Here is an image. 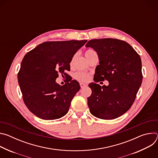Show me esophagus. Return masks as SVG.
I'll list each match as a JSON object with an SVG mask.
<instances>
[{
  "label": "esophagus",
  "mask_w": 158,
  "mask_h": 158,
  "mask_svg": "<svg viewBox=\"0 0 158 158\" xmlns=\"http://www.w3.org/2000/svg\"><path fill=\"white\" fill-rule=\"evenodd\" d=\"M80 86H81V88H84V87H86L87 85H86L85 84L83 83V82H81V83H80Z\"/></svg>",
  "instance_id": "1"
}]
</instances>
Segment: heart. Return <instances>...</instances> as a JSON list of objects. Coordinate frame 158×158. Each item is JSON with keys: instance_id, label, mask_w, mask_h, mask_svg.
Wrapping results in <instances>:
<instances>
[{"instance_id": "obj_1", "label": "heart", "mask_w": 158, "mask_h": 158, "mask_svg": "<svg viewBox=\"0 0 158 158\" xmlns=\"http://www.w3.org/2000/svg\"><path fill=\"white\" fill-rule=\"evenodd\" d=\"M94 54H96V53L93 50H91V49H87L85 52V56L88 60ZM74 77L76 79H77L79 81H85L87 79H88V78L89 77V75L86 73H84L77 72L74 75Z\"/></svg>"}]
</instances>
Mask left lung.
Returning a JSON list of instances; mask_svg holds the SVG:
<instances>
[{"label":"left lung","mask_w":158,"mask_h":158,"mask_svg":"<svg viewBox=\"0 0 158 158\" xmlns=\"http://www.w3.org/2000/svg\"><path fill=\"white\" fill-rule=\"evenodd\" d=\"M85 47L94 49L99 57L94 81L109 82L102 86L89 84L90 112L99 119H116L126 112L136 99L143 81L141 57L127 42L116 39H92Z\"/></svg>","instance_id":"1"}]
</instances>
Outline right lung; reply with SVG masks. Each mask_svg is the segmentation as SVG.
Returning a JSON list of instances; mask_svg holds the SVG:
<instances>
[{
  "mask_svg": "<svg viewBox=\"0 0 158 158\" xmlns=\"http://www.w3.org/2000/svg\"><path fill=\"white\" fill-rule=\"evenodd\" d=\"M87 40L43 42L28 52L21 62L17 78L23 101L29 110L45 120L59 119L69 110L80 89L70 78L63 85L56 82L59 74L66 76L76 52Z\"/></svg>",
  "mask_w": 158,
  "mask_h": 158,
  "instance_id": "1",
  "label": "right lung"
}]
</instances>
